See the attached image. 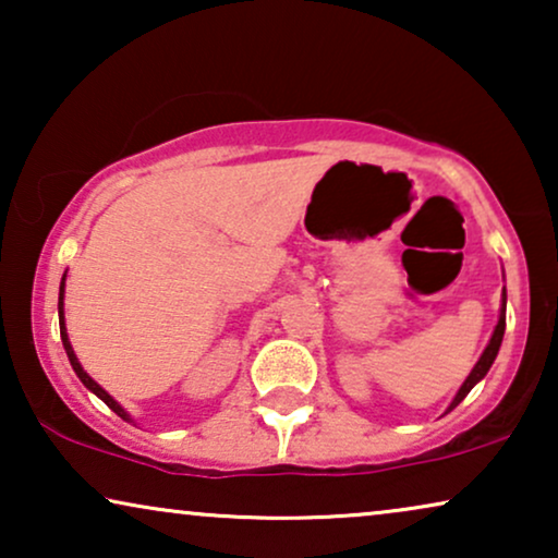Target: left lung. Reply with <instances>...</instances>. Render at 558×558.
I'll list each match as a JSON object with an SVG mask.
<instances>
[{"instance_id": "8db88e82", "label": "left lung", "mask_w": 558, "mask_h": 558, "mask_svg": "<svg viewBox=\"0 0 558 558\" xmlns=\"http://www.w3.org/2000/svg\"><path fill=\"white\" fill-rule=\"evenodd\" d=\"M502 332H506V289H502V307H500L498 325H495V330H493V338H490V342H487V348L483 350V355H480V361L475 363V368H472L470 376L464 378V384L460 386V391H457V396L452 399V403H449L447 411H452L457 403H462V399L472 391V388H475V384H480V380L487 376V371H490L495 355H498V350H500Z\"/></svg>"}]
</instances>
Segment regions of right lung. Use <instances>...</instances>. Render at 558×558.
I'll return each mask as SVG.
<instances>
[{"mask_svg":"<svg viewBox=\"0 0 558 558\" xmlns=\"http://www.w3.org/2000/svg\"><path fill=\"white\" fill-rule=\"evenodd\" d=\"M63 294H65V274H63V281H60V294H58V319H60V340H63V348H65V353H68V361H71V365H73L75 376H78V378H81V384H83V386H86V388H88V391H94V393L98 396V399H101V401L106 403V407H109V409L113 411V414H119L121 418H124V422H132V416H129V414H126V411H124V409H121V407H119V403H117V401H113V399H111V396H109V393H106V391H104V388H101V386H98V384H96V380L88 376V373H86V371H83V365L78 363V357H75V353H73V345H71V340H68V332H65V312H63Z\"/></svg>","mask_w":558,"mask_h":558,"instance_id":"1","label":"right lung"}]
</instances>
